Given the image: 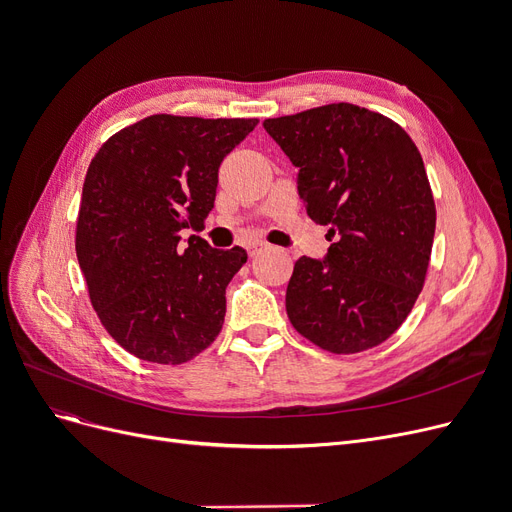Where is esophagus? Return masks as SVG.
Instances as JSON below:
<instances>
[{"instance_id": "34e87169", "label": "esophagus", "mask_w": 512, "mask_h": 512, "mask_svg": "<svg viewBox=\"0 0 512 512\" xmlns=\"http://www.w3.org/2000/svg\"><path fill=\"white\" fill-rule=\"evenodd\" d=\"M262 250H267V243L252 241L250 245H247V252H250V256H258Z\"/></svg>"}]
</instances>
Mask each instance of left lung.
<instances>
[{"mask_svg": "<svg viewBox=\"0 0 512 512\" xmlns=\"http://www.w3.org/2000/svg\"><path fill=\"white\" fill-rule=\"evenodd\" d=\"M262 126L299 168L309 218L335 237L324 258L294 262L292 327L335 354L382 344L423 290L436 232L421 153L395 121L346 102Z\"/></svg>", "mask_w": 512, "mask_h": 512, "instance_id": "1", "label": "left lung"}]
</instances>
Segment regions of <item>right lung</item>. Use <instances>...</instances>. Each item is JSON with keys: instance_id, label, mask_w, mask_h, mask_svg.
Masks as SVG:
<instances>
[{"instance_id": "1", "label": "right lung", "mask_w": 512, "mask_h": 512, "mask_svg": "<svg viewBox=\"0 0 512 512\" xmlns=\"http://www.w3.org/2000/svg\"><path fill=\"white\" fill-rule=\"evenodd\" d=\"M256 123L151 115L108 138L89 164L76 258L104 329L138 359L179 365L218 337L226 286L247 252L181 230L205 224L222 160Z\"/></svg>"}]
</instances>
